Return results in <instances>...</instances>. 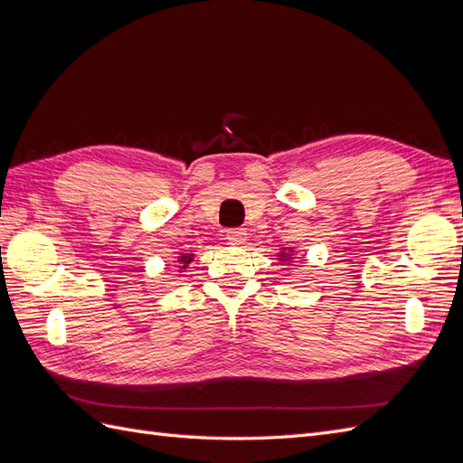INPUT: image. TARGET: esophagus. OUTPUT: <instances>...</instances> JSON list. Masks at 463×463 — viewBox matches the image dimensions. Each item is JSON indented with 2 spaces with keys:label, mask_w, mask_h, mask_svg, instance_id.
Here are the masks:
<instances>
[{
  "label": "esophagus",
  "mask_w": 463,
  "mask_h": 463,
  "mask_svg": "<svg viewBox=\"0 0 463 463\" xmlns=\"http://www.w3.org/2000/svg\"><path fill=\"white\" fill-rule=\"evenodd\" d=\"M226 240H228V243H232V245H243V243L247 241V233H245V230L233 228V230H228V232H226Z\"/></svg>",
  "instance_id": "obj_1"
}]
</instances>
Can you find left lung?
I'll return each instance as SVG.
<instances>
[{
    "mask_svg": "<svg viewBox=\"0 0 463 463\" xmlns=\"http://www.w3.org/2000/svg\"><path fill=\"white\" fill-rule=\"evenodd\" d=\"M293 253H296V250H293L291 247H284L282 250H279V253H278V260H282V262H293Z\"/></svg>",
    "mask_w": 463,
    "mask_h": 463,
    "instance_id": "1",
    "label": "left lung"
}]
</instances>
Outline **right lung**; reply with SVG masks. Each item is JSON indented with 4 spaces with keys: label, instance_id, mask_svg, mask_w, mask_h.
I'll list each match as a JSON object with an SVG mask.
<instances>
[{
    "label": "right lung",
    "instance_id": "1",
    "mask_svg": "<svg viewBox=\"0 0 463 463\" xmlns=\"http://www.w3.org/2000/svg\"><path fill=\"white\" fill-rule=\"evenodd\" d=\"M193 257H194V255H191V253H184V255L177 257V262H179L177 269H179V272H185L189 262H193Z\"/></svg>",
    "mask_w": 463,
    "mask_h": 463
}]
</instances>
